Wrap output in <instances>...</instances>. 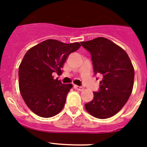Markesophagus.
Wrapping results in <instances>:
<instances>
[{
    "mask_svg": "<svg viewBox=\"0 0 147 147\" xmlns=\"http://www.w3.org/2000/svg\"><path fill=\"white\" fill-rule=\"evenodd\" d=\"M74 88H76V90H79V91H82V90H84V88H83V87H80V86L78 85H74Z\"/></svg>",
    "mask_w": 147,
    "mask_h": 147,
    "instance_id": "esophagus-1",
    "label": "esophagus"
}]
</instances>
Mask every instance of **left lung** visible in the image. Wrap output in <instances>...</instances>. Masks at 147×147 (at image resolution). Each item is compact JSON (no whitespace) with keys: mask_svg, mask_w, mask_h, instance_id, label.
<instances>
[{"mask_svg":"<svg viewBox=\"0 0 147 147\" xmlns=\"http://www.w3.org/2000/svg\"><path fill=\"white\" fill-rule=\"evenodd\" d=\"M91 54L95 75L102 77L99 92L84 105L89 114L108 119L121 110L131 94L134 69L127 53L106 38L81 42Z\"/></svg>","mask_w":147,"mask_h":147,"instance_id":"1","label":"left lung"}]
</instances>
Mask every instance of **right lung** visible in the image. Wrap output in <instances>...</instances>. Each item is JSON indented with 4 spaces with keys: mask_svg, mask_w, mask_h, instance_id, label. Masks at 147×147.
Here are the masks:
<instances>
[{
    "mask_svg": "<svg viewBox=\"0 0 147 147\" xmlns=\"http://www.w3.org/2000/svg\"><path fill=\"white\" fill-rule=\"evenodd\" d=\"M80 47L78 42L48 39L26 52L19 67V87L27 107L37 115L50 118L63 109L72 84H62L53 73L61 74L69 55Z\"/></svg>",
    "mask_w": 147,
    "mask_h": 147,
    "instance_id": "obj_1",
    "label": "right lung"
}]
</instances>
